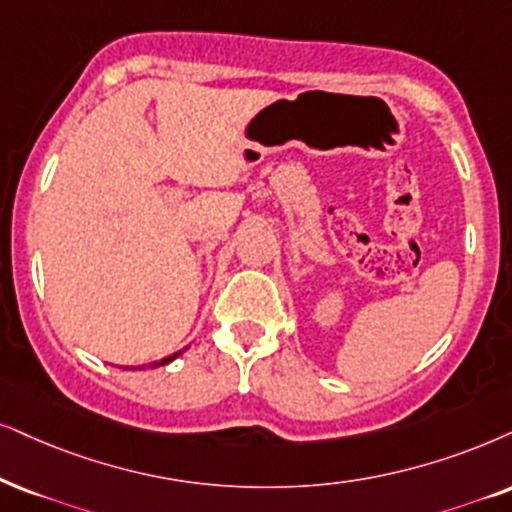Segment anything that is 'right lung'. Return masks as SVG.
<instances>
[{
    "mask_svg": "<svg viewBox=\"0 0 512 512\" xmlns=\"http://www.w3.org/2000/svg\"><path fill=\"white\" fill-rule=\"evenodd\" d=\"M181 352H184V349H181ZM181 352H174V354H170V357H165V359H160V361H155V364L153 366H165V364H170V361H174V359H177L179 357V354Z\"/></svg>",
    "mask_w": 512,
    "mask_h": 512,
    "instance_id": "obj_1",
    "label": "right lung"
}]
</instances>
